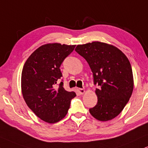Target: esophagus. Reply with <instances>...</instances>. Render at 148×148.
Instances as JSON below:
<instances>
[{
    "label": "esophagus",
    "instance_id": "1",
    "mask_svg": "<svg viewBox=\"0 0 148 148\" xmlns=\"http://www.w3.org/2000/svg\"><path fill=\"white\" fill-rule=\"evenodd\" d=\"M78 93H79L80 94H83V93H85V89H78Z\"/></svg>",
    "mask_w": 148,
    "mask_h": 148
}]
</instances>
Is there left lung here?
I'll return each mask as SVG.
<instances>
[{
  "instance_id": "8db88e82",
  "label": "left lung",
  "mask_w": 148,
  "mask_h": 148,
  "mask_svg": "<svg viewBox=\"0 0 148 148\" xmlns=\"http://www.w3.org/2000/svg\"><path fill=\"white\" fill-rule=\"evenodd\" d=\"M76 52L90 67L98 85V102L89 112L98 120L115 118L124 109L133 91L132 70L126 56L117 48L100 42L78 45Z\"/></svg>"
}]
</instances>
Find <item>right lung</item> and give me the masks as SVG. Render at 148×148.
<instances>
[{"label":"right lung","instance_id":"right-lung-1","mask_svg":"<svg viewBox=\"0 0 148 148\" xmlns=\"http://www.w3.org/2000/svg\"><path fill=\"white\" fill-rule=\"evenodd\" d=\"M75 45L58 43L43 45L31 54L22 72L23 98L30 109L46 122L53 124L62 119L76 93L68 91L60 82V66L74 50Z\"/></svg>","mask_w":148,"mask_h":148}]
</instances>
